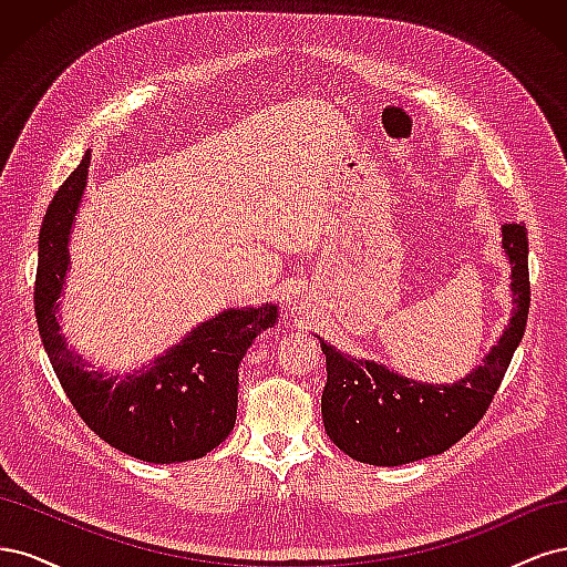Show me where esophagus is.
I'll return each instance as SVG.
<instances>
[{"instance_id": "esophagus-1", "label": "esophagus", "mask_w": 567, "mask_h": 567, "mask_svg": "<svg viewBox=\"0 0 567 567\" xmlns=\"http://www.w3.org/2000/svg\"><path fill=\"white\" fill-rule=\"evenodd\" d=\"M288 307H290V310H296V312H298V310H302V302H300V300H290V302H288Z\"/></svg>"}]
</instances>
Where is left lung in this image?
<instances>
[{
  "mask_svg": "<svg viewBox=\"0 0 567 567\" xmlns=\"http://www.w3.org/2000/svg\"><path fill=\"white\" fill-rule=\"evenodd\" d=\"M511 265L513 312L483 364L456 383H423L373 359H357L321 340L326 385L321 416L338 450L369 466H402L447 452L483 419L520 346L529 310L527 229L502 227Z\"/></svg>",
  "mask_w": 567,
  "mask_h": 567,
  "instance_id": "left-lung-1",
  "label": "left lung"
}]
</instances>
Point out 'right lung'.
<instances>
[{
	"instance_id": "obj_1",
	"label": "right lung",
	"mask_w": 567,
	"mask_h": 567,
	"mask_svg": "<svg viewBox=\"0 0 567 567\" xmlns=\"http://www.w3.org/2000/svg\"><path fill=\"white\" fill-rule=\"evenodd\" d=\"M90 161L92 151L49 203L40 229L35 317L49 362L82 421L111 447L148 463L200 458L234 431L238 364L252 340L279 321L277 305L219 312L130 373L92 371L65 346L59 323V298L71 267L68 244Z\"/></svg>"
}]
</instances>
